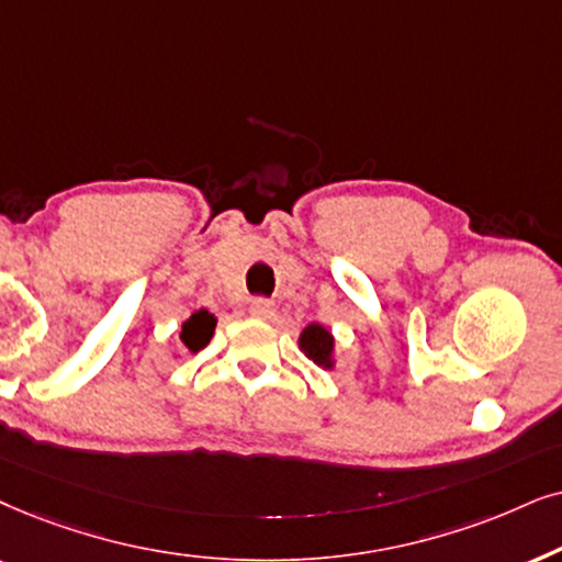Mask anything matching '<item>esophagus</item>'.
<instances>
[{
  "label": "esophagus",
  "instance_id": "esophagus-1",
  "mask_svg": "<svg viewBox=\"0 0 562 562\" xmlns=\"http://www.w3.org/2000/svg\"><path fill=\"white\" fill-rule=\"evenodd\" d=\"M249 311H251V316H257V318H272L274 316V303L267 301V297H254Z\"/></svg>",
  "mask_w": 562,
  "mask_h": 562
}]
</instances>
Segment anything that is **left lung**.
<instances>
[{"label":"left lung","mask_w":562,"mask_h":562,"mask_svg":"<svg viewBox=\"0 0 562 562\" xmlns=\"http://www.w3.org/2000/svg\"><path fill=\"white\" fill-rule=\"evenodd\" d=\"M297 344H301L303 355L313 359L318 368H328V370L334 368V336L326 326L321 324L305 326Z\"/></svg>","instance_id":"obj_1"}]
</instances>
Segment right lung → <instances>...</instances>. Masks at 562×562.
Instances as JSON below:
<instances>
[{
    "label": "right lung",
    "instance_id": "obj_1",
    "mask_svg": "<svg viewBox=\"0 0 562 562\" xmlns=\"http://www.w3.org/2000/svg\"><path fill=\"white\" fill-rule=\"evenodd\" d=\"M215 321L213 313H207L205 308L194 311L190 318L182 324V334H179V339L190 351H200L203 347H207V341L213 339V331H215Z\"/></svg>",
    "mask_w": 562,
    "mask_h": 562
}]
</instances>
